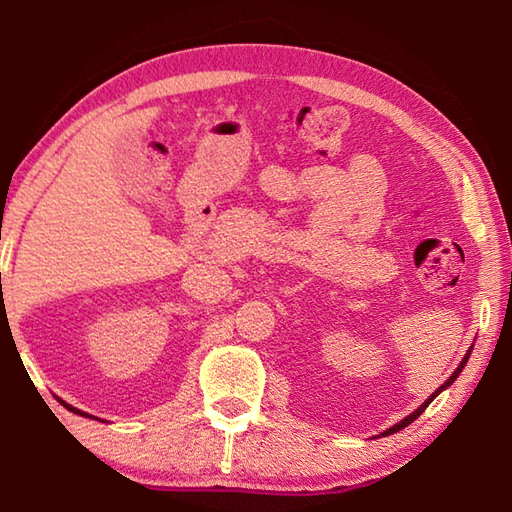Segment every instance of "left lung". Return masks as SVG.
<instances>
[{"label":"left lung","mask_w":512,"mask_h":512,"mask_svg":"<svg viewBox=\"0 0 512 512\" xmlns=\"http://www.w3.org/2000/svg\"><path fill=\"white\" fill-rule=\"evenodd\" d=\"M470 352H472V350H467V354H465V359L461 361V366H458V368L454 370V375H452V377H449V379L445 381V384H443V386H440V388H438V391H436V393H433V395L429 397V400H427V402H424L422 406H418V409H415V411H413V413L409 415V418H404L402 422H397V424H395V427H391V429H388V431H384V436H388V433H395V431H400V429H404V427H409V424H411V422H413L415 418H418V415H422V413H424V409H427V406H429V404L433 402V397H436V395H438L440 391H445V388H447V386H452V384H454V379H456L458 375H461V370H463V366H465V363H467V359H470Z\"/></svg>","instance_id":"obj_1"}]
</instances>
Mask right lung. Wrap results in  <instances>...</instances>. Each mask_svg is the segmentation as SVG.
<instances>
[{
	"instance_id": "1",
	"label": "right lung",
	"mask_w": 512,
	"mask_h": 512,
	"mask_svg": "<svg viewBox=\"0 0 512 512\" xmlns=\"http://www.w3.org/2000/svg\"><path fill=\"white\" fill-rule=\"evenodd\" d=\"M63 404H65V402H63ZM65 406H67V409H69V411H74V413H79V415H85V413H81V411H76V409H74V406H69V404H65Z\"/></svg>"
}]
</instances>
